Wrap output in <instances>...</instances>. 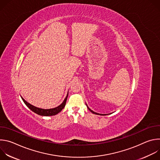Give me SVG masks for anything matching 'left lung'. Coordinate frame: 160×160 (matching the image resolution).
Wrapping results in <instances>:
<instances>
[{"label": "left lung", "mask_w": 160, "mask_h": 160, "mask_svg": "<svg viewBox=\"0 0 160 160\" xmlns=\"http://www.w3.org/2000/svg\"><path fill=\"white\" fill-rule=\"evenodd\" d=\"M87 107L88 108V109H89V111H91V112H92V113H94V114H96V115H99V114H98V113H97V112H95L94 111H92V110H91V109H90V108H88V107L87 106Z\"/></svg>", "instance_id": "1"}]
</instances>
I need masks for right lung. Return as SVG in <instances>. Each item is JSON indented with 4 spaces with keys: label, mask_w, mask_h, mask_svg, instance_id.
<instances>
[{
    "label": "right lung",
    "mask_w": 160,
    "mask_h": 160,
    "mask_svg": "<svg viewBox=\"0 0 160 160\" xmlns=\"http://www.w3.org/2000/svg\"><path fill=\"white\" fill-rule=\"evenodd\" d=\"M68 96V93L66 97V98L64 99V101L62 102V104H61L59 106L54 108H52V109H41V108H37L32 104H30V103H28V102H27L23 98H22V101L25 102V104L34 112L38 114L39 115L41 116H53V115H56V114L59 113L65 106L66 105V100H67V98Z\"/></svg>",
    "instance_id": "right-lung-1"
}]
</instances>
